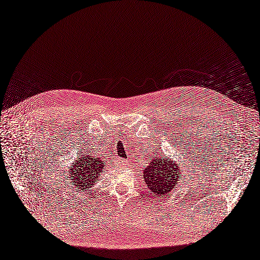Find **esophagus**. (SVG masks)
I'll use <instances>...</instances> for the list:
<instances>
[{"label":"esophagus","instance_id":"34e87169","mask_svg":"<svg viewBox=\"0 0 260 260\" xmlns=\"http://www.w3.org/2000/svg\"><path fill=\"white\" fill-rule=\"evenodd\" d=\"M117 165L118 167H127L128 165H129V162H128V160H124V159H119L118 161H117Z\"/></svg>","mask_w":260,"mask_h":260}]
</instances>
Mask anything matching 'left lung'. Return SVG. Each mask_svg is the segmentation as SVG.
<instances>
[{
	"mask_svg": "<svg viewBox=\"0 0 260 260\" xmlns=\"http://www.w3.org/2000/svg\"><path fill=\"white\" fill-rule=\"evenodd\" d=\"M143 177L148 189L156 197L169 194L174 186L182 180V170L178 164L165 156H153L143 171Z\"/></svg>",
	"mask_w": 260,
	"mask_h": 260,
	"instance_id": "8db88e82",
	"label": "left lung"
}]
</instances>
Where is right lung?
I'll return each mask as SVG.
<instances>
[{
  "instance_id": "1",
  "label": "right lung",
  "mask_w": 260,
  "mask_h": 260,
  "mask_svg": "<svg viewBox=\"0 0 260 260\" xmlns=\"http://www.w3.org/2000/svg\"><path fill=\"white\" fill-rule=\"evenodd\" d=\"M103 160L98 156L80 155L71 166L70 180L77 191H86L93 187L103 171Z\"/></svg>"
}]
</instances>
